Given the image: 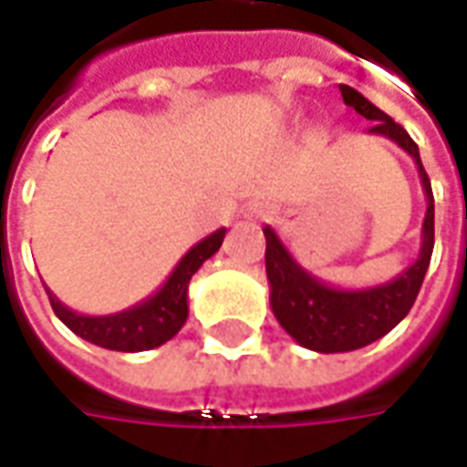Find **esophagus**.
Returning <instances> with one entry per match:
<instances>
[{
    "instance_id": "34e87169",
    "label": "esophagus",
    "mask_w": 467,
    "mask_h": 467,
    "mask_svg": "<svg viewBox=\"0 0 467 467\" xmlns=\"http://www.w3.org/2000/svg\"><path fill=\"white\" fill-rule=\"evenodd\" d=\"M272 213V206L269 203H261V201H254L248 209H245V216L248 219H266Z\"/></svg>"
}]
</instances>
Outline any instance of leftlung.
I'll return each instance as SVG.
<instances>
[{
    "label": "left lung",
    "instance_id": "obj_1",
    "mask_svg": "<svg viewBox=\"0 0 467 467\" xmlns=\"http://www.w3.org/2000/svg\"><path fill=\"white\" fill-rule=\"evenodd\" d=\"M339 91L348 107H353L366 119H374V128H368V132L395 140L402 151L413 156L426 193V216L416 261L405 272L397 274L395 279L363 290H342L316 279L314 274L306 272L295 261L272 227H264L266 276L272 287L269 303L274 316L300 348L316 353H350L389 335L413 308L434 251V193L431 180L420 164L416 140L389 114L374 107L363 93L350 86H339Z\"/></svg>",
    "mask_w": 467,
    "mask_h": 467
}]
</instances>
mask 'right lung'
<instances>
[{
  "label": "right lung",
  "instance_id": "1",
  "mask_svg": "<svg viewBox=\"0 0 467 467\" xmlns=\"http://www.w3.org/2000/svg\"><path fill=\"white\" fill-rule=\"evenodd\" d=\"M224 234L227 230L222 227L209 237H203L201 243H195L193 248L180 258L170 279L151 297H146L143 303L132 306L128 311L109 316L75 314L65 303H59L57 295L47 287L51 308L67 329L88 339L91 345L107 348V350H119V353L153 350L182 329V324L188 318V285H191L193 274L203 266V261L212 258L222 248Z\"/></svg>",
  "mask_w": 467,
  "mask_h": 467
}]
</instances>
